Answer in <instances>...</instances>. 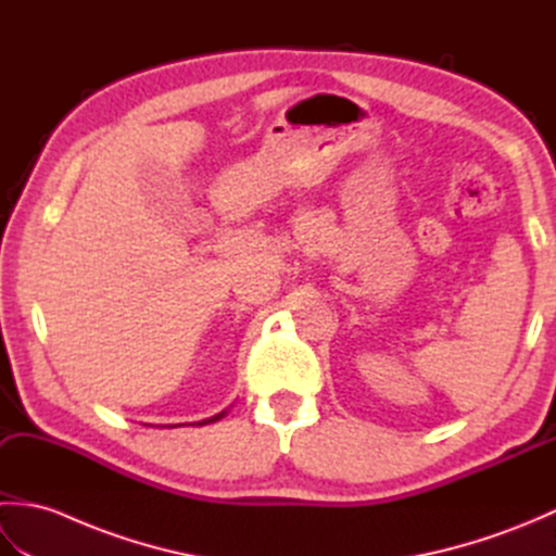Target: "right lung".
<instances>
[{"instance_id":"1","label":"right lung","mask_w":556,"mask_h":556,"mask_svg":"<svg viewBox=\"0 0 556 556\" xmlns=\"http://www.w3.org/2000/svg\"><path fill=\"white\" fill-rule=\"evenodd\" d=\"M217 418H222V413H219V416H215V418H210L207 422H212V420H217ZM200 425H203V422H200Z\"/></svg>"}]
</instances>
